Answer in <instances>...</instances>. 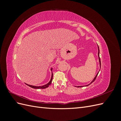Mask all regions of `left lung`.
<instances>
[{
    "mask_svg": "<svg viewBox=\"0 0 121 121\" xmlns=\"http://www.w3.org/2000/svg\"><path fill=\"white\" fill-rule=\"evenodd\" d=\"M98 46V45H97ZM98 58H99V65H100V67H101V61H100V57H99V47H98ZM100 71V70H99ZM98 73L97 74V75H96V76L95 77H94V79L92 80V81L89 84H88V85H86L85 86H88V85H89L90 84H91V83H92V82H93L95 80V79H96V77H97V75H98ZM83 87V86H77V87Z\"/></svg>",
    "mask_w": 121,
    "mask_h": 121,
    "instance_id": "obj_1",
    "label": "left lung"
}]
</instances>
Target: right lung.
<instances>
[{
    "mask_svg": "<svg viewBox=\"0 0 121 121\" xmlns=\"http://www.w3.org/2000/svg\"><path fill=\"white\" fill-rule=\"evenodd\" d=\"M52 69H51V71H52ZM52 78H53V74L52 73V78H51L50 79V81L46 84L44 85H43V86H33V85H28V84H26V85H27L28 86H29V87H30L31 88H34V89H45L46 88L48 87L50 84L52 83Z\"/></svg>",
    "mask_w": 121,
    "mask_h": 121,
    "instance_id": "add662e5",
    "label": "right lung"
}]
</instances>
